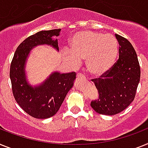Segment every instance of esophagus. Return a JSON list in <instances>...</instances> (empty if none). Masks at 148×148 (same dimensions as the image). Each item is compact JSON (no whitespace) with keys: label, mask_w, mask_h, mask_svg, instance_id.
Masks as SVG:
<instances>
[{"label":"esophagus","mask_w":148,"mask_h":148,"mask_svg":"<svg viewBox=\"0 0 148 148\" xmlns=\"http://www.w3.org/2000/svg\"><path fill=\"white\" fill-rule=\"evenodd\" d=\"M76 79L78 80H85V78L82 74H77Z\"/></svg>","instance_id":"1"}]
</instances>
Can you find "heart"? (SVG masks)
<instances>
[{"mask_svg":"<svg viewBox=\"0 0 148 148\" xmlns=\"http://www.w3.org/2000/svg\"><path fill=\"white\" fill-rule=\"evenodd\" d=\"M70 51L63 58L73 69L85 60L86 70L94 77H101L112 69L118 55V45L111 35L91 31L78 32L69 40Z\"/></svg>","mask_w":148,"mask_h":148,"instance_id":"b5f03b06","label":"heart"}]
</instances>
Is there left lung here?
I'll use <instances>...</instances> for the list:
<instances>
[{
    "instance_id": "obj_1",
    "label": "left lung",
    "mask_w": 148,
    "mask_h": 148,
    "mask_svg": "<svg viewBox=\"0 0 148 148\" xmlns=\"http://www.w3.org/2000/svg\"><path fill=\"white\" fill-rule=\"evenodd\" d=\"M119 45V60L101 78L92 79L98 91V99L92 101L95 112L107 116L116 115L134 101L140 82L141 70L137 54L132 44L115 34Z\"/></svg>"
}]
</instances>
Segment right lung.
<instances>
[{
  "label": "right lung",
  "instance_id": "right-lung-1",
  "mask_svg": "<svg viewBox=\"0 0 148 148\" xmlns=\"http://www.w3.org/2000/svg\"><path fill=\"white\" fill-rule=\"evenodd\" d=\"M60 29L41 31L32 35L17 47L10 65V78L16 101L23 110L36 119H47L60 110L67 93L74 85L75 73H51L42 82L32 85L28 79L26 64L34 48L47 45L59 51L57 38Z\"/></svg>",
  "mask_w": 148,
  "mask_h": 148
}]
</instances>
